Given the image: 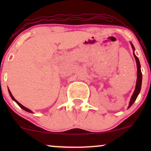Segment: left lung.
<instances>
[{
    "instance_id": "obj_1",
    "label": "left lung",
    "mask_w": 151,
    "mask_h": 151,
    "mask_svg": "<svg viewBox=\"0 0 151 151\" xmlns=\"http://www.w3.org/2000/svg\"><path fill=\"white\" fill-rule=\"evenodd\" d=\"M131 45L132 47V48H133V55L134 57H135V59L136 60V64H137V82H136V86H135V91H134L133 95H132L131 96V100H130V102H129V106H128V109L130 108L134 102H135V101L136 100V99H137L138 95L140 93V91H141V87H142V71H141V65H140V63H139V59H138V58L136 56L135 54V47H134L133 45L132 44L131 42Z\"/></svg>"
}]
</instances>
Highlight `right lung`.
<instances>
[{
  "instance_id": "right-lung-1",
  "label": "right lung",
  "mask_w": 151,
  "mask_h": 151,
  "mask_svg": "<svg viewBox=\"0 0 151 151\" xmlns=\"http://www.w3.org/2000/svg\"><path fill=\"white\" fill-rule=\"evenodd\" d=\"M8 91H9V95H10V96H11V98H12V100H13L14 101H15V102H16V103H17V104H18V106H19L20 107V108H22V109H23V110H24V111H27V112H29V113H33V112H32V111L30 110V109H27V108H26V107H24V106H22V105L21 104H20V103H19V102H18V101H17V100H16L15 98H14V96H12V93H11V91H9V88H8Z\"/></svg>"
}]
</instances>
